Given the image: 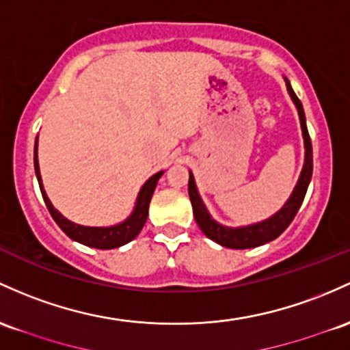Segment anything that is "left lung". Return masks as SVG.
I'll use <instances>...</instances> for the list:
<instances>
[{"instance_id": "left-lung-1", "label": "left lung", "mask_w": 350, "mask_h": 350, "mask_svg": "<svg viewBox=\"0 0 350 350\" xmlns=\"http://www.w3.org/2000/svg\"><path fill=\"white\" fill-rule=\"evenodd\" d=\"M287 86V93H289L291 99L295 105L297 109L299 121H301V129H302V137H304V166H302L301 176H299L297 184H295L293 194L289 196V199L286 201L281 209L275 214H272L271 217L264 219L260 222H254V224L249 226H241V228H228V226L221 224L216 219L209 214L204 202H202L201 196H199L198 186H196L193 172L189 171V198L191 204H193V213L198 222L199 229L206 234L209 239H213L214 243L224 245L229 249H251L257 247V245H262L266 243H271L275 237H279L286 231L287 226L293 222V219L297 214L299 207H301L302 201H304V196L307 193V187H309L310 178H312V144H310L309 131H307L306 124V114L302 103L299 101V98L291 88V83L284 78Z\"/></svg>"}]
</instances>
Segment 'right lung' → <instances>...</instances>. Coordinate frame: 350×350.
<instances>
[{
	"mask_svg": "<svg viewBox=\"0 0 350 350\" xmlns=\"http://www.w3.org/2000/svg\"><path fill=\"white\" fill-rule=\"evenodd\" d=\"M34 171H36V178L38 183H40V189L41 194H43L46 207H48V211L51 213L56 224L59 226V228L63 229V232L66 234L68 237H71L72 241L84 245H90V247L94 249H114L131 243L146 224V219H148L149 213V202H151L152 194H154L157 181H159L161 176L164 174V171L156 172V174H152L151 178L143 184V187H141L139 194H137L136 198V204H134L133 213L129 214L124 221L114 226H106V228H91V226L76 224V222L69 221V219L64 217L63 214L51 204V201H49L48 194H46L43 187V179H41L40 174V163H38V137L36 143H34Z\"/></svg>",
	"mask_w": 350,
	"mask_h": 350,
	"instance_id": "obj_1",
	"label": "right lung"
}]
</instances>
